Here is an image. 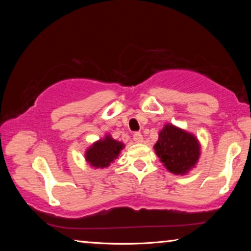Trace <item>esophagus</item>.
Instances as JSON below:
<instances>
[{
    "label": "esophagus",
    "mask_w": 251,
    "mask_h": 251,
    "mask_svg": "<svg viewBox=\"0 0 251 251\" xmlns=\"http://www.w3.org/2000/svg\"><path fill=\"white\" fill-rule=\"evenodd\" d=\"M133 138H134L135 143H138V144L143 143V135L139 133V131H136V133H134Z\"/></svg>",
    "instance_id": "1"
}]
</instances>
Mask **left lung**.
I'll use <instances>...</instances> for the list:
<instances>
[{"label": "left lung", "mask_w": 251, "mask_h": 251, "mask_svg": "<svg viewBox=\"0 0 251 251\" xmlns=\"http://www.w3.org/2000/svg\"><path fill=\"white\" fill-rule=\"evenodd\" d=\"M154 150L164 166L175 175H185L195 167L201 156V145L193 134L172 124L159 131Z\"/></svg>", "instance_id": "8db88e82"}]
</instances>
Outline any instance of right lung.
<instances>
[{
  "label": "right lung",
  "mask_w": 251,
  "mask_h": 251,
  "mask_svg": "<svg viewBox=\"0 0 251 251\" xmlns=\"http://www.w3.org/2000/svg\"><path fill=\"white\" fill-rule=\"evenodd\" d=\"M124 147L122 142L115 141L110 135H106L103 139L95 142L87 148L85 159L92 167L105 168L115 160Z\"/></svg>",
  "instance_id": "1"
}]
</instances>
